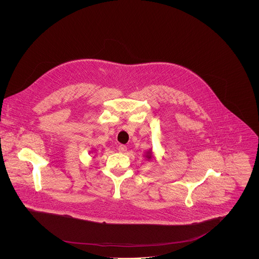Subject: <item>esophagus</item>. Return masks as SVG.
Wrapping results in <instances>:
<instances>
[{
	"label": "esophagus",
	"instance_id": "1",
	"mask_svg": "<svg viewBox=\"0 0 259 259\" xmlns=\"http://www.w3.org/2000/svg\"><path fill=\"white\" fill-rule=\"evenodd\" d=\"M118 150H119L120 152H122V153H123V152H125V151L127 150V147H126V146H124V145H120V146L118 147Z\"/></svg>",
	"mask_w": 259,
	"mask_h": 259
}]
</instances>
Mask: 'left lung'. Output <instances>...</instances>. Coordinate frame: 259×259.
Segmentation results:
<instances>
[{
    "instance_id": "obj_1",
    "label": "left lung",
    "mask_w": 259,
    "mask_h": 259,
    "mask_svg": "<svg viewBox=\"0 0 259 259\" xmlns=\"http://www.w3.org/2000/svg\"><path fill=\"white\" fill-rule=\"evenodd\" d=\"M148 154L147 155V157H148V159H150V157H151V155H150V152H148Z\"/></svg>"
}]
</instances>
